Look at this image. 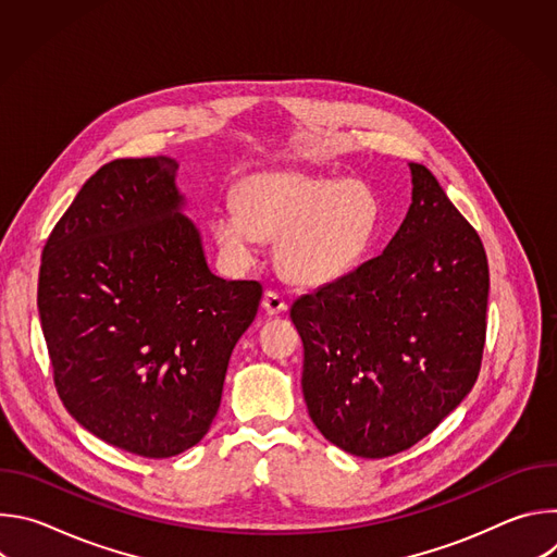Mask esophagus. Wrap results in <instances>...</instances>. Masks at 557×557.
Wrapping results in <instances>:
<instances>
[{
    "instance_id": "esophagus-1",
    "label": "esophagus",
    "mask_w": 557,
    "mask_h": 557,
    "mask_svg": "<svg viewBox=\"0 0 557 557\" xmlns=\"http://www.w3.org/2000/svg\"><path fill=\"white\" fill-rule=\"evenodd\" d=\"M262 306H264V310H267L269 314H282V312L288 308V306H286V299H284L280 293H275V290H267V293H264Z\"/></svg>"
}]
</instances>
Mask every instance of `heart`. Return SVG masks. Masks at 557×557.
<instances>
[{
    "label": "heart",
    "instance_id": "heart-1",
    "mask_svg": "<svg viewBox=\"0 0 557 557\" xmlns=\"http://www.w3.org/2000/svg\"><path fill=\"white\" fill-rule=\"evenodd\" d=\"M374 191L355 178L260 172L237 189V207L213 218L224 256L249 264L262 237H277L282 275L301 286L337 282L359 267L376 231Z\"/></svg>",
    "mask_w": 557,
    "mask_h": 557
}]
</instances>
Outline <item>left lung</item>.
I'll return each instance as SVG.
<instances>
[{
    "label": "left lung",
    "mask_w": 557,
    "mask_h": 557,
    "mask_svg": "<svg viewBox=\"0 0 557 557\" xmlns=\"http://www.w3.org/2000/svg\"><path fill=\"white\" fill-rule=\"evenodd\" d=\"M410 170L412 205L385 251L290 306L308 414L361 458L399 454L436 430L483 361L485 247L432 172Z\"/></svg>",
    "instance_id": "left-lung-1"
}]
</instances>
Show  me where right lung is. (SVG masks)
<instances>
[{"label": "right lung", "mask_w": 557, "mask_h": 557, "mask_svg": "<svg viewBox=\"0 0 557 557\" xmlns=\"http://www.w3.org/2000/svg\"><path fill=\"white\" fill-rule=\"evenodd\" d=\"M176 170L168 156L119 158L90 176L48 235L37 286L65 410L145 458L209 432L262 299L260 282L209 271Z\"/></svg>", "instance_id": "obj_1"}]
</instances>
